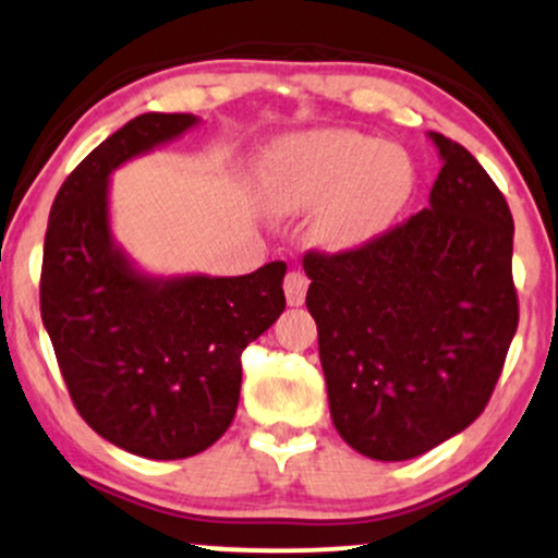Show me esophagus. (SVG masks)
Listing matches in <instances>:
<instances>
[{
	"label": "esophagus",
	"mask_w": 558,
	"mask_h": 558,
	"mask_svg": "<svg viewBox=\"0 0 558 558\" xmlns=\"http://www.w3.org/2000/svg\"><path fill=\"white\" fill-rule=\"evenodd\" d=\"M307 284H311V281H307L305 274H300V271L287 274V277H284L287 303H290L292 307L303 305L305 303V294H307Z\"/></svg>",
	"instance_id": "34e87169"
}]
</instances>
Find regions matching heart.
<instances>
[{
	"mask_svg": "<svg viewBox=\"0 0 558 558\" xmlns=\"http://www.w3.org/2000/svg\"><path fill=\"white\" fill-rule=\"evenodd\" d=\"M415 161L397 143L326 130L287 143L274 156L264 198L277 214L322 206L313 232L324 245L347 251L384 234L415 193Z\"/></svg>",
	"mask_w": 558,
	"mask_h": 558,
	"instance_id": "b5f03b06",
	"label": "heart"
}]
</instances>
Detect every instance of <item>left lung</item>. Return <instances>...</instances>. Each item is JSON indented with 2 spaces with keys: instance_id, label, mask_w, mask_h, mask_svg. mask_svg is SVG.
I'll return each mask as SVG.
<instances>
[{
  "instance_id": "left-lung-1",
  "label": "left lung",
  "mask_w": 558,
  "mask_h": 558,
  "mask_svg": "<svg viewBox=\"0 0 558 558\" xmlns=\"http://www.w3.org/2000/svg\"><path fill=\"white\" fill-rule=\"evenodd\" d=\"M428 137L444 163L428 208L357 251L303 260L333 428L381 462L481 415L520 320L512 211L468 148Z\"/></svg>"
}]
</instances>
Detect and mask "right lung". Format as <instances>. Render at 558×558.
<instances>
[{
  "instance_id": "1",
  "label": "right lung",
  "mask_w": 558,
  "mask_h": 558,
  "mask_svg": "<svg viewBox=\"0 0 558 558\" xmlns=\"http://www.w3.org/2000/svg\"><path fill=\"white\" fill-rule=\"evenodd\" d=\"M195 114L135 117L77 163L49 214L41 318L77 412L146 460H185L225 436L242 350L284 311L287 264L245 277H154L111 234V172L193 130Z\"/></svg>"
}]
</instances>
